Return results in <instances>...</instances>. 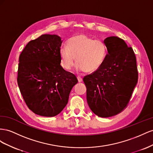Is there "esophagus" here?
<instances>
[{"mask_svg": "<svg viewBox=\"0 0 153 153\" xmlns=\"http://www.w3.org/2000/svg\"><path fill=\"white\" fill-rule=\"evenodd\" d=\"M77 79L78 82H81L82 81V78H81L80 76H77Z\"/></svg>", "mask_w": 153, "mask_h": 153, "instance_id": "obj_1", "label": "esophagus"}]
</instances>
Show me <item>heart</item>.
<instances>
[{
    "label": "heart",
    "mask_w": 153,
    "mask_h": 153,
    "mask_svg": "<svg viewBox=\"0 0 153 153\" xmlns=\"http://www.w3.org/2000/svg\"><path fill=\"white\" fill-rule=\"evenodd\" d=\"M67 46L60 47L59 54L61 65L65 70H70L77 62L78 71L95 72L101 66L107 54L104 42L94 39L84 34H78L69 38Z\"/></svg>",
    "instance_id": "1"
}]
</instances>
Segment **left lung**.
I'll return each instance as SVG.
<instances>
[{"mask_svg":"<svg viewBox=\"0 0 153 153\" xmlns=\"http://www.w3.org/2000/svg\"><path fill=\"white\" fill-rule=\"evenodd\" d=\"M108 54L97 71L83 77L90 110L100 117L119 114L127 107L138 82L136 56L119 37L104 40Z\"/></svg>","mask_w":153,"mask_h":153,"instance_id":"obj_1","label":"left lung"}]
</instances>
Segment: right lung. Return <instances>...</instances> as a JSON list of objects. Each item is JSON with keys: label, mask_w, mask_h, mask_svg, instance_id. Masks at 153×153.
Here are the masks:
<instances>
[{"label": "right lung", "mask_w": 153, "mask_h": 153, "mask_svg": "<svg viewBox=\"0 0 153 153\" xmlns=\"http://www.w3.org/2000/svg\"><path fill=\"white\" fill-rule=\"evenodd\" d=\"M62 43L58 35L42 34L30 41L20 54L17 83L26 105L36 115H58L78 82L60 65Z\"/></svg>", "instance_id": "1"}]
</instances>
